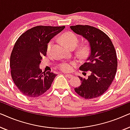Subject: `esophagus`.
<instances>
[{"instance_id": "34e87169", "label": "esophagus", "mask_w": 130, "mask_h": 130, "mask_svg": "<svg viewBox=\"0 0 130 130\" xmlns=\"http://www.w3.org/2000/svg\"><path fill=\"white\" fill-rule=\"evenodd\" d=\"M65 76L66 77H68V78H72L73 77V75H72V74H65Z\"/></svg>"}]
</instances>
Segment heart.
Listing matches in <instances>:
<instances>
[{
  "label": "heart",
  "instance_id": "obj_1",
  "mask_svg": "<svg viewBox=\"0 0 130 130\" xmlns=\"http://www.w3.org/2000/svg\"><path fill=\"white\" fill-rule=\"evenodd\" d=\"M60 40L61 41L67 46V47L71 49H74L77 45L79 42V39L77 37L73 32H66L62 34L60 37ZM54 43V40H50L47 44L46 47V52L48 54L51 53L53 48V45ZM89 51V47L87 45H84L80 49V53L82 55L86 54ZM77 65V63L74 61H63L61 63L58 64L57 68L62 72H70Z\"/></svg>",
  "mask_w": 130,
  "mask_h": 130
}]
</instances>
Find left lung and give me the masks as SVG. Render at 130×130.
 Wrapping results in <instances>:
<instances>
[{
	"label": "left lung",
	"instance_id": "obj_1",
	"mask_svg": "<svg viewBox=\"0 0 130 130\" xmlns=\"http://www.w3.org/2000/svg\"><path fill=\"white\" fill-rule=\"evenodd\" d=\"M70 29L88 40L90 47L89 56L79 69L89 70L90 74L88 79L79 76L82 84L74 90L85 99L96 98L108 90L114 79L118 65L115 47L105 33L93 26L77 25Z\"/></svg>",
	"mask_w": 130,
	"mask_h": 130
}]
</instances>
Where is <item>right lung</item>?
<instances>
[{"instance_id":"right-lung-1","label":"right lung","mask_w":130,"mask_h":130,"mask_svg":"<svg viewBox=\"0 0 130 130\" xmlns=\"http://www.w3.org/2000/svg\"><path fill=\"white\" fill-rule=\"evenodd\" d=\"M65 26H37L23 33L16 41L10 58V74L23 95L36 98L50 88L56 74L42 73L39 68L50 40L64 29Z\"/></svg>"}]
</instances>
